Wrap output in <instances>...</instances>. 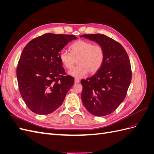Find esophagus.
I'll list each match as a JSON object with an SVG mask.
<instances>
[{
    "label": "esophagus",
    "mask_w": 154,
    "mask_h": 154,
    "mask_svg": "<svg viewBox=\"0 0 154 154\" xmlns=\"http://www.w3.org/2000/svg\"><path fill=\"white\" fill-rule=\"evenodd\" d=\"M80 82V80H79V79H78V78L74 79V83H79Z\"/></svg>",
    "instance_id": "34e87169"
}]
</instances>
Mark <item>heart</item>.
<instances>
[{"mask_svg":"<svg viewBox=\"0 0 154 154\" xmlns=\"http://www.w3.org/2000/svg\"><path fill=\"white\" fill-rule=\"evenodd\" d=\"M70 52L63 50L60 53V60L63 66L71 69L76 64L78 66L69 71V74L75 78L84 77L90 71L93 74L101 67L105 59V51L99 44L80 40L69 47Z\"/></svg>","mask_w":154,"mask_h":154,"instance_id":"obj_1","label":"heart"}]
</instances>
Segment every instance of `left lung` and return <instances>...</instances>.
<instances>
[{
    "instance_id": "8db88e82",
    "label": "left lung",
    "mask_w": 154,
    "mask_h": 154,
    "mask_svg": "<svg viewBox=\"0 0 154 154\" xmlns=\"http://www.w3.org/2000/svg\"><path fill=\"white\" fill-rule=\"evenodd\" d=\"M81 37L99 44L105 51V59L94 76L82 80V100L89 112L96 116L111 114L125 98L132 80L128 56L117 41L102 34Z\"/></svg>"
}]
</instances>
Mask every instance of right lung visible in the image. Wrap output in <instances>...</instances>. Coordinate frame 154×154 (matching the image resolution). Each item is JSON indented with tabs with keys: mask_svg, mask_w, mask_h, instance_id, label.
Wrapping results in <instances>:
<instances>
[{
	"mask_svg": "<svg viewBox=\"0 0 154 154\" xmlns=\"http://www.w3.org/2000/svg\"><path fill=\"white\" fill-rule=\"evenodd\" d=\"M76 37L46 33L32 39L23 49L17 67L20 95L34 113L53 112L64 101L74 78L66 75L60 60L61 50Z\"/></svg>",
	"mask_w": 154,
	"mask_h": 154,
	"instance_id": "obj_1",
	"label": "right lung"
}]
</instances>
